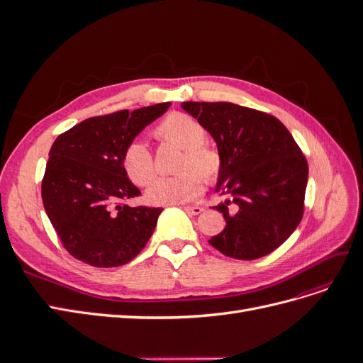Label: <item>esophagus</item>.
Listing matches in <instances>:
<instances>
[{
    "instance_id": "1",
    "label": "esophagus",
    "mask_w": 363,
    "mask_h": 363,
    "mask_svg": "<svg viewBox=\"0 0 363 363\" xmlns=\"http://www.w3.org/2000/svg\"><path fill=\"white\" fill-rule=\"evenodd\" d=\"M184 211L189 215H200L203 212V207L200 206H184Z\"/></svg>"
}]
</instances>
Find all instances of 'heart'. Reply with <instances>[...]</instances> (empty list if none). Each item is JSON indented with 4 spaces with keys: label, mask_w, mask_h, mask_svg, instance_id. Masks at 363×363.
<instances>
[{
    "label": "heart",
    "mask_w": 363,
    "mask_h": 363,
    "mask_svg": "<svg viewBox=\"0 0 363 363\" xmlns=\"http://www.w3.org/2000/svg\"><path fill=\"white\" fill-rule=\"evenodd\" d=\"M156 138L183 150L177 169L183 171L174 177H162L151 184L148 200L155 204H182L199 199L204 191V182L212 183L223 168L219 152L206 145L207 131L200 121L174 112L169 113L155 130ZM123 164L130 180L138 186L148 184L156 175L155 160L150 148L135 140L125 148Z\"/></svg>",
    "instance_id": "heart-1"
}]
</instances>
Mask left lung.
<instances>
[{"label": "left lung", "mask_w": 363, "mask_h": 363, "mask_svg": "<svg viewBox=\"0 0 363 363\" xmlns=\"http://www.w3.org/2000/svg\"><path fill=\"white\" fill-rule=\"evenodd\" d=\"M216 142L223 168L215 191L225 228L208 242L223 255H269L298 227L307 186L306 157L277 118L233 103H182ZM234 204V212L228 206Z\"/></svg>", "instance_id": "left-lung-1"}]
</instances>
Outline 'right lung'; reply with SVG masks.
Masks as SVG:
<instances>
[{"label":"right lung","instance_id":"1","mask_svg":"<svg viewBox=\"0 0 363 363\" xmlns=\"http://www.w3.org/2000/svg\"><path fill=\"white\" fill-rule=\"evenodd\" d=\"M169 106L84 119L54 140L42 201L63 247L75 259L96 268L121 267L147 245L163 208L123 203L140 194L127 177L123 156Z\"/></svg>","mask_w":363,"mask_h":363}]
</instances>
